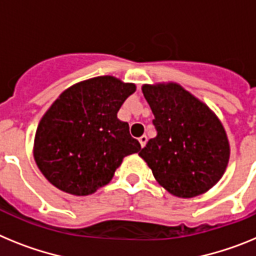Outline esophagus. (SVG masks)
<instances>
[{
  "instance_id": "34e87169",
  "label": "esophagus",
  "mask_w": 256,
  "mask_h": 256,
  "mask_svg": "<svg viewBox=\"0 0 256 256\" xmlns=\"http://www.w3.org/2000/svg\"><path fill=\"white\" fill-rule=\"evenodd\" d=\"M146 140H148V138H146V135H143V136L139 138V143H140V146H142V148H143V146H146Z\"/></svg>"
}]
</instances>
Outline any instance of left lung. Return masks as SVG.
<instances>
[{
    "instance_id": "1",
    "label": "left lung",
    "mask_w": 256,
    "mask_h": 256,
    "mask_svg": "<svg viewBox=\"0 0 256 256\" xmlns=\"http://www.w3.org/2000/svg\"><path fill=\"white\" fill-rule=\"evenodd\" d=\"M157 135L139 156L168 193L190 198L220 180L230 161V142L212 110L175 82L143 85Z\"/></svg>"
}]
</instances>
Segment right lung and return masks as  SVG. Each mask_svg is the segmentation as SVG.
<instances>
[{
    "mask_svg": "<svg viewBox=\"0 0 256 256\" xmlns=\"http://www.w3.org/2000/svg\"><path fill=\"white\" fill-rule=\"evenodd\" d=\"M134 84L113 76L86 80L63 91L36 131L33 156L44 176L60 190L88 196L112 180L124 157L140 150L117 113Z\"/></svg>",
    "mask_w": 256,
    "mask_h": 256,
    "instance_id": "right-lung-1",
    "label": "right lung"
}]
</instances>
